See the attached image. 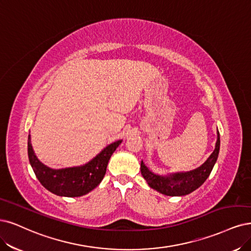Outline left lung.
<instances>
[{"label":"left lung","instance_id":"obj_1","mask_svg":"<svg viewBox=\"0 0 251 251\" xmlns=\"http://www.w3.org/2000/svg\"><path fill=\"white\" fill-rule=\"evenodd\" d=\"M217 134L218 136L215 150L210 155L207 161L197 170L187 173H178L171 175L169 177H161V176L151 173L142 161L141 172L144 179L148 182L151 188L165 194V196L182 197L191 193L207 180L213 170V166H214L217 160L220 147L219 132H217Z\"/></svg>","mask_w":251,"mask_h":251}]
</instances>
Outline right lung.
<instances>
[{
  "instance_id": "1",
  "label": "right lung",
  "mask_w": 251,
  "mask_h": 251,
  "mask_svg": "<svg viewBox=\"0 0 251 251\" xmlns=\"http://www.w3.org/2000/svg\"><path fill=\"white\" fill-rule=\"evenodd\" d=\"M122 141H117L89 163L79 168L51 170L37 159L31 145L30 135L27 137V155L37 179L49 191L60 197H81L97 187L103 179L110 156Z\"/></svg>"
}]
</instances>
